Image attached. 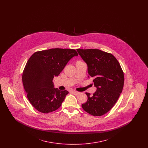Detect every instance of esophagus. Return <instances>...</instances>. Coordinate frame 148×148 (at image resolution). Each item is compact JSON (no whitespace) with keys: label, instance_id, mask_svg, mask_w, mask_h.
Instances as JSON below:
<instances>
[{"label":"esophagus","instance_id":"34e87169","mask_svg":"<svg viewBox=\"0 0 148 148\" xmlns=\"http://www.w3.org/2000/svg\"><path fill=\"white\" fill-rule=\"evenodd\" d=\"M71 93H73V94H74V95H79V92H76V91H74V90H73V91H71Z\"/></svg>","mask_w":148,"mask_h":148}]
</instances>
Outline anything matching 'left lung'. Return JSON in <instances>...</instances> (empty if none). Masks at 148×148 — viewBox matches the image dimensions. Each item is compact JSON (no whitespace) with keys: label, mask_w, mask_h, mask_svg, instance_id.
Returning a JSON list of instances; mask_svg holds the SVG:
<instances>
[{"label":"left lung","mask_w":148,"mask_h":148,"mask_svg":"<svg viewBox=\"0 0 148 148\" xmlns=\"http://www.w3.org/2000/svg\"><path fill=\"white\" fill-rule=\"evenodd\" d=\"M88 65V77L93 79L97 90L92 95L86 92L88 100L82 106L93 116H101L115 105L121 93L124 75L119 62L113 54L96 49H77Z\"/></svg>","instance_id":"1"}]
</instances>
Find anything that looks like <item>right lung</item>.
<instances>
[{
  "instance_id": "add662e5",
  "label": "right lung",
  "mask_w": 148,
  "mask_h": 148,
  "mask_svg": "<svg viewBox=\"0 0 148 148\" xmlns=\"http://www.w3.org/2000/svg\"><path fill=\"white\" fill-rule=\"evenodd\" d=\"M77 56L75 50L53 48L36 51L30 57L22 82L29 101L35 109L49 113L62 106L69 92L54 88L53 80L73 56Z\"/></svg>"
}]
</instances>
